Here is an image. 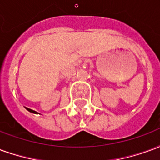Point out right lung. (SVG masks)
Segmentation results:
<instances>
[{
  "label": "right lung",
  "mask_w": 160,
  "mask_h": 160,
  "mask_svg": "<svg viewBox=\"0 0 160 160\" xmlns=\"http://www.w3.org/2000/svg\"><path fill=\"white\" fill-rule=\"evenodd\" d=\"M26 110H27V111H30V112H32V113H34V114H38V113L37 111H33V110H31V109H29V108H26Z\"/></svg>",
  "instance_id": "right-lung-1"
}]
</instances>
